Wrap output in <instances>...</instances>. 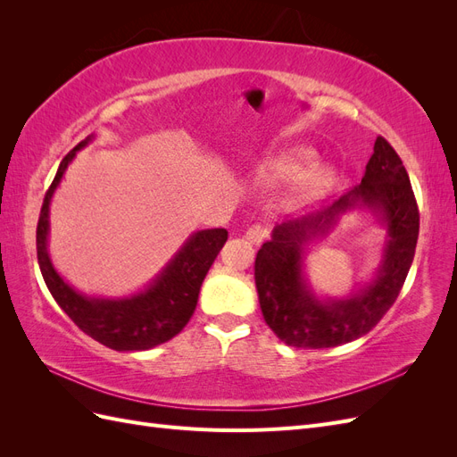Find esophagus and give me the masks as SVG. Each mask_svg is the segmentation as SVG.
<instances>
[{
  "mask_svg": "<svg viewBox=\"0 0 457 457\" xmlns=\"http://www.w3.org/2000/svg\"><path fill=\"white\" fill-rule=\"evenodd\" d=\"M267 234H269V230L265 227L252 225L250 228L245 230V240L250 242V244H253V245H259L262 240L267 238Z\"/></svg>",
  "mask_w": 457,
  "mask_h": 457,
  "instance_id": "1",
  "label": "esophagus"
}]
</instances>
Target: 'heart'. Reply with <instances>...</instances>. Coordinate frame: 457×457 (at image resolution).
<instances>
[{
    "instance_id": "1",
    "label": "heart",
    "mask_w": 457,
    "mask_h": 457,
    "mask_svg": "<svg viewBox=\"0 0 457 457\" xmlns=\"http://www.w3.org/2000/svg\"><path fill=\"white\" fill-rule=\"evenodd\" d=\"M314 160V152L307 146H294L276 152L255 170V183L261 187H274L292 179L286 192V207L307 205L331 187L334 171L326 165H307Z\"/></svg>"
}]
</instances>
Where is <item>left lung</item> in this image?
I'll list each match as a JSON object with an SVG mask.
<instances>
[{"instance_id": "obj_1", "label": "left lung", "mask_w": 457, "mask_h": 457, "mask_svg": "<svg viewBox=\"0 0 457 457\" xmlns=\"http://www.w3.org/2000/svg\"><path fill=\"white\" fill-rule=\"evenodd\" d=\"M368 209L386 230L380 269L345 298L316 296L304 274L306 245L333 229L341 214ZM420 212L403 160L383 137L362 181L331 205L276 225L255 257V286L267 326L289 347L328 349L366 336L393 307L411 267Z\"/></svg>"}]
</instances>
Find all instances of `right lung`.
<instances>
[{
    "label": "right lung",
    "mask_w": 457,
    "mask_h": 457,
    "mask_svg": "<svg viewBox=\"0 0 457 457\" xmlns=\"http://www.w3.org/2000/svg\"><path fill=\"white\" fill-rule=\"evenodd\" d=\"M93 137L89 135L62 158L46 192L36 230L39 270L53 299L84 334L114 351H148L170 341L187 326L196 309L205 274L225 245L228 232L225 228L192 232L156 278L133 295L89 297L79 294L53 267L49 257V205L66 168Z\"/></svg>",
    "instance_id": "obj_1"
}]
</instances>
